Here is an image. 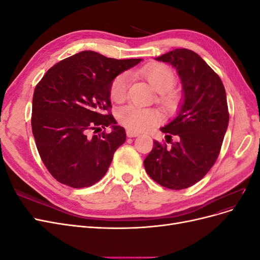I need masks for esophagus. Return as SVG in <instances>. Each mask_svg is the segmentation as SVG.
I'll list each match as a JSON object with an SVG mask.
<instances>
[{"mask_svg":"<svg viewBox=\"0 0 260 260\" xmlns=\"http://www.w3.org/2000/svg\"><path fill=\"white\" fill-rule=\"evenodd\" d=\"M127 136H128V138H136V137L140 136V133L139 132H135V131L127 130Z\"/></svg>","mask_w":260,"mask_h":260,"instance_id":"esophagus-1","label":"esophagus"}]
</instances>
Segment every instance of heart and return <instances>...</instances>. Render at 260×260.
Listing matches in <instances>:
<instances>
[{
	"instance_id": "b5f03b06",
	"label": "heart",
	"mask_w": 260,
	"mask_h": 260,
	"mask_svg": "<svg viewBox=\"0 0 260 260\" xmlns=\"http://www.w3.org/2000/svg\"><path fill=\"white\" fill-rule=\"evenodd\" d=\"M142 75L147 80L151 88L160 93L158 102L167 108L177 104L178 96L172 88L176 83V77L171 69L161 64H152L142 69ZM130 77L127 73L118 75L111 84V98L120 103L127 98ZM119 122L130 131L141 132L148 130L159 120V115L154 109L143 108L136 105H125L117 111Z\"/></svg>"
}]
</instances>
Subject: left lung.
I'll return each mask as SVG.
<instances>
[{
    "label": "left lung",
    "instance_id": "left-lung-1",
    "mask_svg": "<svg viewBox=\"0 0 260 260\" xmlns=\"http://www.w3.org/2000/svg\"><path fill=\"white\" fill-rule=\"evenodd\" d=\"M175 67L182 84L177 116L160 128L170 147L154 141L144 159L145 170L157 183L182 190L199 182L215 164L229 124L223 83L199 54L176 49L155 58ZM177 138L171 142V137Z\"/></svg>",
    "mask_w": 260,
    "mask_h": 260
}]
</instances>
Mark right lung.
Instances as JSON below:
<instances>
[{"label": "right lung", "mask_w": 260, "mask_h": 260, "mask_svg": "<svg viewBox=\"0 0 260 260\" xmlns=\"http://www.w3.org/2000/svg\"><path fill=\"white\" fill-rule=\"evenodd\" d=\"M142 58L115 59L83 51L50 68L36 86L31 127L45 167L58 182L80 188L105 176L125 131L104 112L115 78ZM111 125L112 131L90 135Z\"/></svg>", "instance_id": "right-lung-1"}]
</instances>
